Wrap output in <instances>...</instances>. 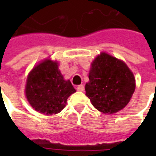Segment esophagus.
<instances>
[{
	"mask_svg": "<svg viewBox=\"0 0 156 156\" xmlns=\"http://www.w3.org/2000/svg\"><path fill=\"white\" fill-rule=\"evenodd\" d=\"M77 90L78 91H84V86L83 85H79L77 87Z\"/></svg>",
	"mask_w": 156,
	"mask_h": 156,
	"instance_id": "34e87169",
	"label": "esophagus"
}]
</instances>
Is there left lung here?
<instances>
[{"mask_svg": "<svg viewBox=\"0 0 156 156\" xmlns=\"http://www.w3.org/2000/svg\"><path fill=\"white\" fill-rule=\"evenodd\" d=\"M89 80L86 95L104 113H115L125 108L135 90V79L126 63L104 52L91 64Z\"/></svg>", "mask_w": 156, "mask_h": 156, "instance_id": "8db88e82", "label": "left lung"}]
</instances>
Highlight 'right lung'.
<instances>
[{"label":"right lung","mask_w":156,"mask_h":156,"mask_svg":"<svg viewBox=\"0 0 156 156\" xmlns=\"http://www.w3.org/2000/svg\"><path fill=\"white\" fill-rule=\"evenodd\" d=\"M75 89L70 81L64 80L56 62L43 61L30 72L27 81L26 95L36 111L47 115L61 112Z\"/></svg>","instance_id":"obj_1"}]
</instances>
